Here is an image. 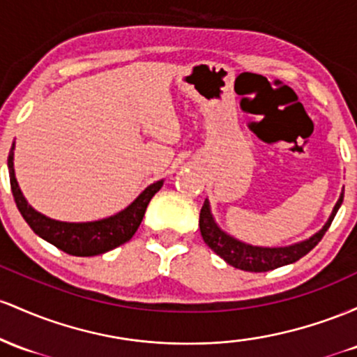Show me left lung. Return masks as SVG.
Listing matches in <instances>:
<instances>
[{"instance_id":"1","label":"left lung","mask_w":357,"mask_h":357,"mask_svg":"<svg viewBox=\"0 0 357 357\" xmlns=\"http://www.w3.org/2000/svg\"><path fill=\"white\" fill-rule=\"evenodd\" d=\"M344 192H340L337 202H335L334 209H332L329 219L324 224L322 229L315 232L308 239L303 241L288 244V246H255V244H248L244 241H239L234 236L227 234L226 231L221 229L218 222H215L214 215L211 211L209 199H206L202 209H200L199 218V227L200 234H202L204 243L219 255L227 265L239 268L244 271H253V273H261V271H270L275 268L291 265V263L298 261L302 256H305L308 251L314 250L317 246L320 239L324 238L326 231L334 221L335 214H337L340 204H342Z\"/></svg>"}]
</instances>
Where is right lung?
Segmentation results:
<instances>
[{"label": "right lung", "instance_id": "obj_1", "mask_svg": "<svg viewBox=\"0 0 357 357\" xmlns=\"http://www.w3.org/2000/svg\"><path fill=\"white\" fill-rule=\"evenodd\" d=\"M13 157L15 143L11 146L10 155H8V170H10L11 192H13L20 214L23 215V219L33 229L35 234L45 239L47 243L54 244L55 248L62 250L63 253L72 256L102 255L130 241L143 221V215H145V211L151 197L163 185V180L151 183L126 209L119 211L118 214L109 215V218L91 222H63L40 214L38 211H35L28 204L22 189H20L17 177H15Z\"/></svg>", "mask_w": 357, "mask_h": 357}]
</instances>
